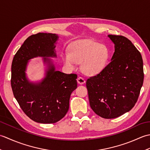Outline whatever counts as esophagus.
Listing matches in <instances>:
<instances>
[{"label":"esophagus","mask_w":150,"mask_h":150,"mask_svg":"<svg viewBox=\"0 0 150 150\" xmlns=\"http://www.w3.org/2000/svg\"><path fill=\"white\" fill-rule=\"evenodd\" d=\"M77 82L79 84H83L85 83L86 81L83 78L81 77H79L77 78Z\"/></svg>","instance_id":"esophagus-1"}]
</instances>
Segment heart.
<instances>
[{
    "label": "heart",
    "instance_id": "1",
    "mask_svg": "<svg viewBox=\"0 0 150 150\" xmlns=\"http://www.w3.org/2000/svg\"><path fill=\"white\" fill-rule=\"evenodd\" d=\"M110 57L106 46L91 40H82L73 43L69 52L62 53L64 65L69 69L77 68V63L82 62L81 69L86 75L95 76L106 68Z\"/></svg>",
    "mask_w": 150,
    "mask_h": 150
}]
</instances>
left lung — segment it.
<instances>
[{
	"mask_svg": "<svg viewBox=\"0 0 150 150\" xmlns=\"http://www.w3.org/2000/svg\"><path fill=\"white\" fill-rule=\"evenodd\" d=\"M115 44L111 61L99 74L86 81L90 107L104 119H114L131 110L144 81L141 54L121 35H108Z\"/></svg>",
	"mask_w": 150,
	"mask_h": 150,
	"instance_id": "1",
	"label": "left lung"
}]
</instances>
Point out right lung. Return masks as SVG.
<instances>
[{
  "label": "right lung",
  "mask_w": 150,
  "mask_h": 150,
  "mask_svg": "<svg viewBox=\"0 0 150 150\" xmlns=\"http://www.w3.org/2000/svg\"><path fill=\"white\" fill-rule=\"evenodd\" d=\"M56 34L39 33L30 36L15 55L11 64V85L19 106L35 122L52 124L58 122L69 110V98L77 87L76 74L56 71L50 58L57 57ZM42 56L47 64L46 76L40 83L27 80L25 69L28 60Z\"/></svg>",
  "instance_id": "add662e5"
}]
</instances>
